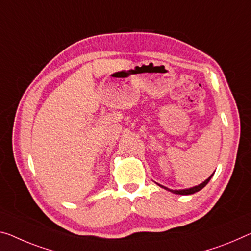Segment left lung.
<instances>
[{"mask_svg":"<svg viewBox=\"0 0 251 251\" xmlns=\"http://www.w3.org/2000/svg\"><path fill=\"white\" fill-rule=\"evenodd\" d=\"M213 176V174H212L209 178H207L206 180H204V182L202 183V184H200V185H198V186H194V187H191V188H187V190H168L167 187H164V186H161V185H159V186H161V187H164L165 190H168V191H171V192H173V193H175V194H180V195H188V194H194V193H196V192H199V191H201L202 188L205 186V185L210 182V179H211V177Z\"/></svg>","mask_w":251,"mask_h":251,"instance_id":"left-lung-1","label":"left lung"}]
</instances>
